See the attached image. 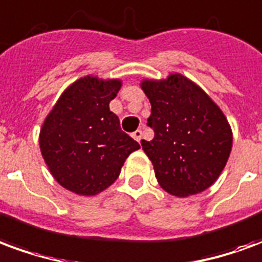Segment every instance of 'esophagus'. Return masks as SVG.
I'll use <instances>...</instances> for the list:
<instances>
[{
  "instance_id": "1",
  "label": "esophagus",
  "mask_w": 262,
  "mask_h": 262,
  "mask_svg": "<svg viewBox=\"0 0 262 262\" xmlns=\"http://www.w3.org/2000/svg\"><path fill=\"white\" fill-rule=\"evenodd\" d=\"M142 130H136V132H133V133H132V137H133V139H135V140H136V142H139L140 143V140H142Z\"/></svg>"
}]
</instances>
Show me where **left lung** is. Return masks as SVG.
Returning <instances> with one entry per match:
<instances>
[{
	"instance_id": "8db88e82",
	"label": "left lung",
	"mask_w": 262,
	"mask_h": 262,
	"mask_svg": "<svg viewBox=\"0 0 262 262\" xmlns=\"http://www.w3.org/2000/svg\"><path fill=\"white\" fill-rule=\"evenodd\" d=\"M143 92L151 103L148 126L153 140H142L156 178L165 192L185 198L213 184L230 156V123L196 82L180 73L144 78Z\"/></svg>"
}]
</instances>
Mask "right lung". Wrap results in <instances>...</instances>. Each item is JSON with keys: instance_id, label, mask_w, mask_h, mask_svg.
<instances>
[{"instance_id": "obj_1", "label": "right lung", "mask_w": 262, "mask_h": 262, "mask_svg": "<svg viewBox=\"0 0 262 262\" xmlns=\"http://www.w3.org/2000/svg\"><path fill=\"white\" fill-rule=\"evenodd\" d=\"M120 86V78L81 77L43 120L40 153L54 180L70 192L94 196L105 191L118 180L126 159L140 148L120 130L109 109Z\"/></svg>"}]
</instances>
